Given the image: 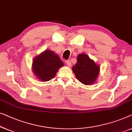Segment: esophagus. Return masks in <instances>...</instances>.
Segmentation results:
<instances>
[{"label": "esophagus", "instance_id": "esophagus-1", "mask_svg": "<svg viewBox=\"0 0 132 132\" xmlns=\"http://www.w3.org/2000/svg\"><path fill=\"white\" fill-rule=\"evenodd\" d=\"M65 63L68 67H70L71 65V63L70 61H65Z\"/></svg>", "mask_w": 132, "mask_h": 132}]
</instances>
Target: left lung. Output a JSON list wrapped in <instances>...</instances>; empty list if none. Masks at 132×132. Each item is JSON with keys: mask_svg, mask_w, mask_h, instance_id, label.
I'll use <instances>...</instances> for the list:
<instances>
[{"mask_svg": "<svg viewBox=\"0 0 132 132\" xmlns=\"http://www.w3.org/2000/svg\"><path fill=\"white\" fill-rule=\"evenodd\" d=\"M77 60V63L72 67L76 78L86 85L95 83L99 72V67L85 53L78 55Z\"/></svg>", "mask_w": 132, "mask_h": 132, "instance_id": "obj_1", "label": "left lung"}]
</instances>
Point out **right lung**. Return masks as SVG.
Returning a JSON list of instances; mask_svg holds the SVG:
<instances>
[{
    "label": "right lung",
    "mask_w": 132,
    "mask_h": 132,
    "mask_svg": "<svg viewBox=\"0 0 132 132\" xmlns=\"http://www.w3.org/2000/svg\"><path fill=\"white\" fill-rule=\"evenodd\" d=\"M64 65L58 55L52 51H45L33 61V71L39 79L47 81L55 77L59 68Z\"/></svg>",
    "instance_id": "right-lung-1"
}]
</instances>
